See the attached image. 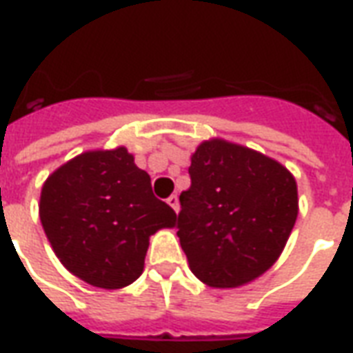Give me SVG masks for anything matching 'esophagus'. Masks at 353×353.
<instances>
[{"label":"esophagus","instance_id":"1","mask_svg":"<svg viewBox=\"0 0 353 353\" xmlns=\"http://www.w3.org/2000/svg\"><path fill=\"white\" fill-rule=\"evenodd\" d=\"M168 204H170V208L176 212V214L179 212V199H177V194H172V196H170Z\"/></svg>","mask_w":353,"mask_h":353}]
</instances>
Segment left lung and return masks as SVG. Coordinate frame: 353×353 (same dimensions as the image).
<instances>
[{"label": "left lung", "instance_id": "obj_1", "mask_svg": "<svg viewBox=\"0 0 353 353\" xmlns=\"http://www.w3.org/2000/svg\"><path fill=\"white\" fill-rule=\"evenodd\" d=\"M177 236L192 274L210 288H240L265 274L299 215L293 174L270 157L221 138L191 157Z\"/></svg>", "mask_w": 353, "mask_h": 353}]
</instances>
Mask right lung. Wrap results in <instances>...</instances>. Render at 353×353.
Returning a JSON list of instances; mask_svg holds the SVG:
<instances>
[{"label": "right lung", "mask_w": 353, "mask_h": 353, "mask_svg": "<svg viewBox=\"0 0 353 353\" xmlns=\"http://www.w3.org/2000/svg\"><path fill=\"white\" fill-rule=\"evenodd\" d=\"M39 219L60 263L94 288L121 289L143 272L149 238L177 215L154 199L126 147L77 154L43 183Z\"/></svg>", "instance_id": "1"}]
</instances>
